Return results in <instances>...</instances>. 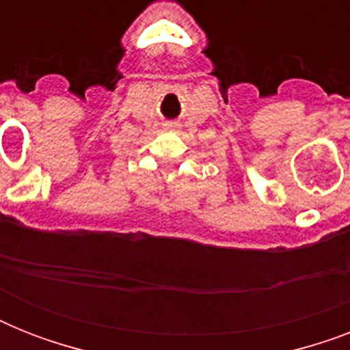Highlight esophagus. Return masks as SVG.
I'll list each match as a JSON object with an SVG mask.
<instances>
[{"label": "esophagus", "mask_w": 350, "mask_h": 350, "mask_svg": "<svg viewBox=\"0 0 350 350\" xmlns=\"http://www.w3.org/2000/svg\"><path fill=\"white\" fill-rule=\"evenodd\" d=\"M167 129H169V131H174L176 125H169V126H167Z\"/></svg>", "instance_id": "obj_1"}]
</instances>
